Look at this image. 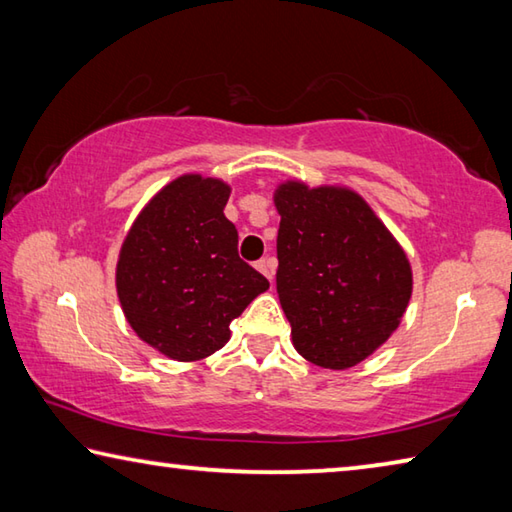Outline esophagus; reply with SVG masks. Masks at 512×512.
<instances>
[{"instance_id": "34e87169", "label": "esophagus", "mask_w": 512, "mask_h": 512, "mask_svg": "<svg viewBox=\"0 0 512 512\" xmlns=\"http://www.w3.org/2000/svg\"><path fill=\"white\" fill-rule=\"evenodd\" d=\"M256 270L261 272V274H265L267 279H270V283L274 281V272H276V261L274 258H261V261L256 263Z\"/></svg>"}]
</instances>
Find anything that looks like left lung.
<instances>
[{"instance_id":"left-lung-1","label":"left lung","mask_w":512,"mask_h":512,"mask_svg":"<svg viewBox=\"0 0 512 512\" xmlns=\"http://www.w3.org/2000/svg\"><path fill=\"white\" fill-rule=\"evenodd\" d=\"M276 292L292 344L308 362L346 371L371 357L405 317L414 272L398 238L348 186L283 179Z\"/></svg>"}]
</instances>
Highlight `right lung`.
<instances>
[{"label": "right lung", "instance_id": "right-lung-1", "mask_svg": "<svg viewBox=\"0 0 512 512\" xmlns=\"http://www.w3.org/2000/svg\"><path fill=\"white\" fill-rule=\"evenodd\" d=\"M231 184L184 173L134 218L116 261V294L141 342L175 362H200L229 342V324L270 281L240 261L224 218Z\"/></svg>", "mask_w": 512, "mask_h": 512}]
</instances>
